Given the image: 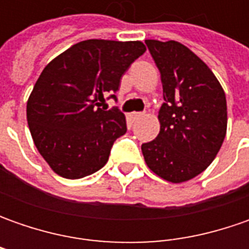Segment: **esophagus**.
Instances as JSON below:
<instances>
[{
	"label": "esophagus",
	"instance_id": "esophagus-1",
	"mask_svg": "<svg viewBox=\"0 0 249 249\" xmlns=\"http://www.w3.org/2000/svg\"><path fill=\"white\" fill-rule=\"evenodd\" d=\"M141 116H142V113H140V112H133V113H130V119L131 120L139 119Z\"/></svg>",
	"mask_w": 249,
	"mask_h": 249
}]
</instances>
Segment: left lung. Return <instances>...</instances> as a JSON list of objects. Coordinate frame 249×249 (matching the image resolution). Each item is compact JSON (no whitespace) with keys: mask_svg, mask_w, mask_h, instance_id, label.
Masks as SVG:
<instances>
[{"mask_svg":"<svg viewBox=\"0 0 249 249\" xmlns=\"http://www.w3.org/2000/svg\"><path fill=\"white\" fill-rule=\"evenodd\" d=\"M160 72L163 100L157 139L141 145L147 166L163 180H191L216 158L227 130V105L219 80L186 45L145 40Z\"/></svg>","mask_w":249,"mask_h":249,"instance_id":"1","label":"left lung"}]
</instances>
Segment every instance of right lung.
I'll list each match as a JSON object with an SVG mask.
<instances>
[{"instance_id": "1", "label": "right lung", "mask_w": 249, "mask_h": 249, "mask_svg": "<svg viewBox=\"0 0 249 249\" xmlns=\"http://www.w3.org/2000/svg\"><path fill=\"white\" fill-rule=\"evenodd\" d=\"M141 41L86 40L48 63L27 101V124L34 144L53 172L65 178L95 173L126 133L118 108H100L116 98L120 79L145 53Z\"/></svg>"}]
</instances>
